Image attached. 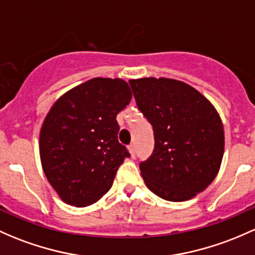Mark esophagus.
I'll return each mask as SVG.
<instances>
[{
	"instance_id": "obj_1",
	"label": "esophagus",
	"mask_w": 255,
	"mask_h": 255,
	"mask_svg": "<svg viewBox=\"0 0 255 255\" xmlns=\"http://www.w3.org/2000/svg\"><path fill=\"white\" fill-rule=\"evenodd\" d=\"M128 150H129V152H130V156L134 157L135 156V146H134V144H130V145L128 146Z\"/></svg>"
}]
</instances>
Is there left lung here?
<instances>
[{"label":"left lung","instance_id":"8db88e82","mask_svg":"<svg viewBox=\"0 0 255 255\" xmlns=\"http://www.w3.org/2000/svg\"><path fill=\"white\" fill-rule=\"evenodd\" d=\"M129 84L154 129V151L139 165L146 187L170 202L192 199L214 181L224 156L218 111L181 80L150 77L130 79Z\"/></svg>","mask_w":255,"mask_h":255}]
</instances>
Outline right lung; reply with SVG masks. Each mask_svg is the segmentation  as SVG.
Instances as JSON below:
<instances>
[{"label": "right lung", "mask_w": 255, "mask_h": 255, "mask_svg": "<svg viewBox=\"0 0 255 255\" xmlns=\"http://www.w3.org/2000/svg\"><path fill=\"white\" fill-rule=\"evenodd\" d=\"M132 99L127 82L93 78L63 94L40 130V159L47 181L69 205H92L109 192L129 157L119 141L116 117Z\"/></svg>", "instance_id": "1"}]
</instances>
